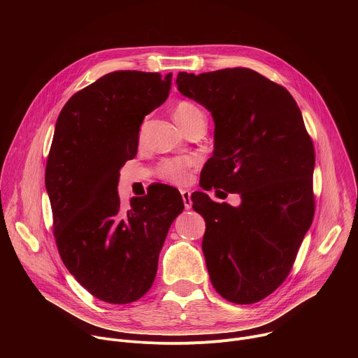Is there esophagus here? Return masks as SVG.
Here are the masks:
<instances>
[{"instance_id":"1","label":"esophagus","mask_w":358,"mask_h":358,"mask_svg":"<svg viewBox=\"0 0 358 358\" xmlns=\"http://www.w3.org/2000/svg\"><path fill=\"white\" fill-rule=\"evenodd\" d=\"M181 196H182V202L185 210H191L192 207V199H191V191L189 189H181Z\"/></svg>"}]
</instances>
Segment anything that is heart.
Wrapping results in <instances>:
<instances>
[{"mask_svg":"<svg viewBox=\"0 0 358 358\" xmlns=\"http://www.w3.org/2000/svg\"><path fill=\"white\" fill-rule=\"evenodd\" d=\"M174 117L185 131L198 123H206V117H203L202 110L188 100L178 101L174 108ZM191 164L192 162L185 157L164 160L159 166V174L163 180L181 185L189 181Z\"/></svg>","mask_w":358,"mask_h":358,"instance_id":"1","label":"heart"}]
</instances>
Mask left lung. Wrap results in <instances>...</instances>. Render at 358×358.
Segmentation results:
<instances>
[{"label": "left lung", "instance_id": "8db88e82", "mask_svg": "<svg viewBox=\"0 0 358 358\" xmlns=\"http://www.w3.org/2000/svg\"><path fill=\"white\" fill-rule=\"evenodd\" d=\"M176 82L215 123L203 189L222 188L242 199L232 207L206 192L191 195L206 220L202 252L211 283L228 301L257 303L285 282L312 225V138L292 94L252 69L180 72Z\"/></svg>", "mask_w": 358, "mask_h": 358}]
</instances>
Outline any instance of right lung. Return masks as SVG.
Segmentation results:
<instances>
[{"instance_id": "1", "label": "right lung", "mask_w": 358, "mask_h": 358, "mask_svg": "<svg viewBox=\"0 0 358 358\" xmlns=\"http://www.w3.org/2000/svg\"><path fill=\"white\" fill-rule=\"evenodd\" d=\"M171 78L117 71L75 93L61 110L45 170L61 258L94 297L126 304L155 282L181 194L155 185L122 210L120 169L134 159L143 119L169 97Z\"/></svg>"}]
</instances>
